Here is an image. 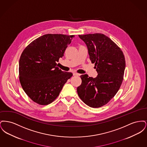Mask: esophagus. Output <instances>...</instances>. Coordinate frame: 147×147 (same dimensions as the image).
<instances>
[{"label":"esophagus","instance_id":"esophagus-1","mask_svg":"<svg viewBox=\"0 0 147 147\" xmlns=\"http://www.w3.org/2000/svg\"><path fill=\"white\" fill-rule=\"evenodd\" d=\"M73 76H79V74H78V73H76V72H74V73H73Z\"/></svg>","mask_w":147,"mask_h":147}]
</instances>
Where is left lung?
<instances>
[{"label": "left lung", "instance_id": "8db88e82", "mask_svg": "<svg viewBox=\"0 0 147 147\" xmlns=\"http://www.w3.org/2000/svg\"><path fill=\"white\" fill-rule=\"evenodd\" d=\"M88 49L91 63L98 73L95 78L80 76L82 84L77 88L79 98L94 108L107 104L119 91L126 67L123 53L109 37L102 34L79 35Z\"/></svg>", "mask_w": 147, "mask_h": 147}]
</instances>
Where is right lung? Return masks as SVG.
I'll use <instances>...</instances> for the list:
<instances>
[{
	"instance_id": "add662e5",
	"label": "right lung",
	"mask_w": 147,
	"mask_h": 147,
	"mask_svg": "<svg viewBox=\"0 0 147 147\" xmlns=\"http://www.w3.org/2000/svg\"><path fill=\"white\" fill-rule=\"evenodd\" d=\"M74 35L46 34L30 43L19 61V79L25 93L41 105L52 102L73 76L57 67Z\"/></svg>"
}]
</instances>
